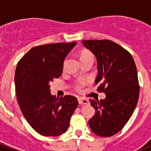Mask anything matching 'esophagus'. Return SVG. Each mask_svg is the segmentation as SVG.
I'll list each match as a JSON object with an SVG mask.
<instances>
[{
    "mask_svg": "<svg viewBox=\"0 0 151 151\" xmlns=\"http://www.w3.org/2000/svg\"><path fill=\"white\" fill-rule=\"evenodd\" d=\"M78 102L80 104H88L89 101L88 99L84 98H79L78 99Z\"/></svg>",
    "mask_w": 151,
    "mask_h": 151,
    "instance_id": "1",
    "label": "esophagus"
}]
</instances>
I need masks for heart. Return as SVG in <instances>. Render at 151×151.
I'll return each instance as SVG.
<instances>
[{
  "mask_svg": "<svg viewBox=\"0 0 151 151\" xmlns=\"http://www.w3.org/2000/svg\"><path fill=\"white\" fill-rule=\"evenodd\" d=\"M86 58H91V59H93V55L91 54V52H84L81 55V59H86ZM85 85V82L84 81H79L78 83H77L76 85V89L77 91H80V89L82 88V87Z\"/></svg>",
  "mask_w": 151,
  "mask_h": 151,
  "instance_id": "heart-1",
  "label": "heart"
}]
</instances>
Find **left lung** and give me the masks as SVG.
Returning a JSON list of instances; mask_svg holds the SVG:
<instances>
[{
  "label": "left lung",
  "instance_id": "left-lung-1",
  "mask_svg": "<svg viewBox=\"0 0 151 151\" xmlns=\"http://www.w3.org/2000/svg\"><path fill=\"white\" fill-rule=\"evenodd\" d=\"M97 60V91L104 99H90L96 109L89 120L91 131L100 137H111L123 129L133 114L139 99L137 71L132 55L109 40L82 41Z\"/></svg>",
  "mask_w": 151,
  "mask_h": 151
}]
</instances>
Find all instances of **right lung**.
Instances as JSON below:
<instances>
[{
	"label": "right lung",
	"instance_id": "add662e5",
	"mask_svg": "<svg viewBox=\"0 0 151 151\" xmlns=\"http://www.w3.org/2000/svg\"><path fill=\"white\" fill-rule=\"evenodd\" d=\"M77 42L35 47L20 59L15 71V90L19 107L32 128L45 137L65 133L78 106L72 96L56 98L50 82L62 74L63 61Z\"/></svg>",
	"mask_w": 151,
	"mask_h": 151
}]
</instances>
